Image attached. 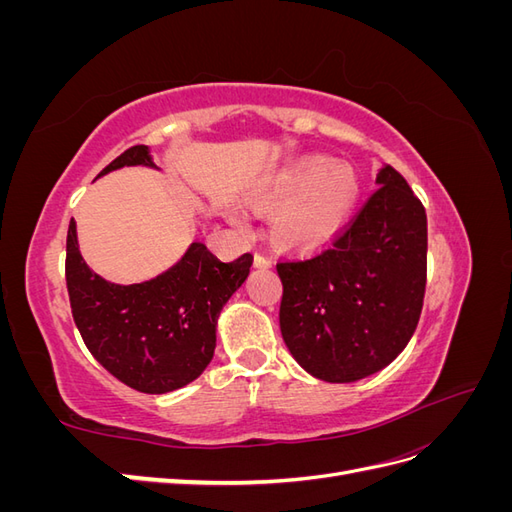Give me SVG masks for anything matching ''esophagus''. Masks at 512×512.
I'll return each instance as SVG.
<instances>
[{"label": "esophagus", "mask_w": 512, "mask_h": 512, "mask_svg": "<svg viewBox=\"0 0 512 512\" xmlns=\"http://www.w3.org/2000/svg\"><path fill=\"white\" fill-rule=\"evenodd\" d=\"M254 267H258V269L271 267V258H267L265 254H256V256H254Z\"/></svg>", "instance_id": "obj_1"}]
</instances>
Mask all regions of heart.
<instances>
[{
	"mask_svg": "<svg viewBox=\"0 0 512 512\" xmlns=\"http://www.w3.org/2000/svg\"><path fill=\"white\" fill-rule=\"evenodd\" d=\"M363 181L350 162L303 156L284 164L254 188V203L273 211L275 241L297 252H314L342 232L359 207ZM235 222L247 218L235 213Z\"/></svg>",
	"mask_w": 512,
	"mask_h": 512,
	"instance_id": "obj_1",
	"label": "heart"
}]
</instances>
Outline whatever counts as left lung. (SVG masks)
Segmentation results:
<instances>
[{
	"instance_id": "left-lung-1",
	"label": "left lung",
	"mask_w": 512,
	"mask_h": 512,
	"mask_svg": "<svg viewBox=\"0 0 512 512\" xmlns=\"http://www.w3.org/2000/svg\"><path fill=\"white\" fill-rule=\"evenodd\" d=\"M352 224L314 256L277 262L282 337L307 374L356 382L404 350L421 318L427 215L389 164Z\"/></svg>"
}]
</instances>
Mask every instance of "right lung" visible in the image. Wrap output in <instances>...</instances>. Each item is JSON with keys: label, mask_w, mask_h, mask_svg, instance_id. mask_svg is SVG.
<instances>
[{"label": "right lung", "mask_w": 512, "mask_h": 512, "mask_svg": "<svg viewBox=\"0 0 512 512\" xmlns=\"http://www.w3.org/2000/svg\"><path fill=\"white\" fill-rule=\"evenodd\" d=\"M123 166L158 168L147 145L121 153L102 173ZM252 254L224 262L194 241L168 271L141 284H113L79 252L76 222L66 241V284L76 329L94 359L141 393L177 391L213 359L215 327L226 301L247 280Z\"/></svg>", "instance_id": "1"}]
</instances>
